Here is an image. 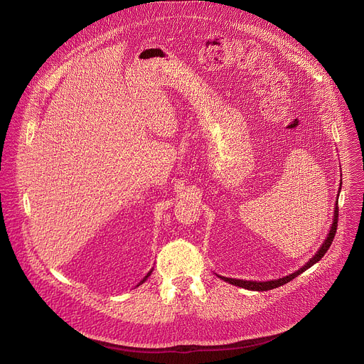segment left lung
<instances>
[{
    "mask_svg": "<svg viewBox=\"0 0 364 364\" xmlns=\"http://www.w3.org/2000/svg\"><path fill=\"white\" fill-rule=\"evenodd\" d=\"M337 222H338V203H336V207H334V219H333V225H331V229H330V233L327 236V239L324 240V243L321 245V247L318 249V252L309 259V261L301 268L298 269L296 272L291 274V275H287L284 278H279V279H274V281H267V282H257V281H243V279H233V278H225V277H219L222 278L223 281L232 284V285H236V287H240V288H245V289H249V291H269V289H274V288H278L284 284H288L289 281H292L294 278H296L299 274H302L304 271H306L308 268L313 267L314 264H317L320 259L327 253V250L330 249L331 243H333V239L336 236V232H337Z\"/></svg>",
    "mask_w": 364,
    "mask_h": 364,
    "instance_id": "obj_1",
    "label": "left lung"
}]
</instances>
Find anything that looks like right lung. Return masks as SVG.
Segmentation results:
<instances>
[{"label": "right lung", "mask_w": 364, "mask_h": 364, "mask_svg": "<svg viewBox=\"0 0 364 364\" xmlns=\"http://www.w3.org/2000/svg\"><path fill=\"white\" fill-rule=\"evenodd\" d=\"M151 272H152V271H149V272H148V274H146V277H145V278H144V279H142V281H141V284H142V282H144V281H146V278H148V277H149V275H151Z\"/></svg>", "instance_id": "add662e5"}]
</instances>
